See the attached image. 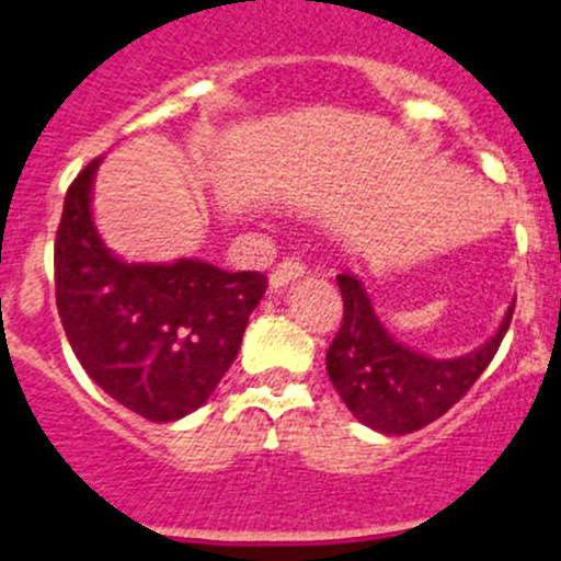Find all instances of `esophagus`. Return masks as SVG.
Wrapping results in <instances>:
<instances>
[{"label":"esophagus","instance_id":"34e87169","mask_svg":"<svg viewBox=\"0 0 561 561\" xmlns=\"http://www.w3.org/2000/svg\"><path fill=\"white\" fill-rule=\"evenodd\" d=\"M305 274H307V268L301 260H296V256H285V260H282L274 271H271L268 285H271V290H279V287H285L287 282L298 279V276H305Z\"/></svg>","mask_w":561,"mask_h":561}]
</instances>
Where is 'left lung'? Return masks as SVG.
<instances>
[{
	"label": "left lung",
	"mask_w": 561,
	"mask_h": 561,
	"mask_svg": "<svg viewBox=\"0 0 561 561\" xmlns=\"http://www.w3.org/2000/svg\"><path fill=\"white\" fill-rule=\"evenodd\" d=\"M337 285L345 312L327 352L329 379L352 415L381 434L417 432L446 415L493 363L515 312L512 301L499 332L476 352L434 359L387 332L357 276L340 274Z\"/></svg>",
	"instance_id": "8db88e82"
}]
</instances>
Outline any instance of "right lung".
Returning <instances> with one entry per match:
<instances>
[{"label": "right lung", "mask_w": 561, "mask_h": 561, "mask_svg": "<svg viewBox=\"0 0 561 561\" xmlns=\"http://www.w3.org/2000/svg\"><path fill=\"white\" fill-rule=\"evenodd\" d=\"M99 162L102 157L88 162L62 202L57 312L80 365L110 399L146 421H180L213 396L234 363L268 279L202 260H118L93 227Z\"/></svg>", "instance_id": "right-lung-1"}]
</instances>
